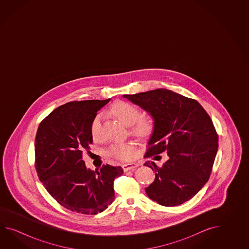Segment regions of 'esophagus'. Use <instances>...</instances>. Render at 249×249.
<instances>
[{"mask_svg":"<svg viewBox=\"0 0 249 249\" xmlns=\"http://www.w3.org/2000/svg\"><path fill=\"white\" fill-rule=\"evenodd\" d=\"M138 164H134V163H130V164H123V169L124 172H127L129 170H134L136 167H138Z\"/></svg>","mask_w":249,"mask_h":249,"instance_id":"esophagus-1","label":"esophagus"}]
</instances>
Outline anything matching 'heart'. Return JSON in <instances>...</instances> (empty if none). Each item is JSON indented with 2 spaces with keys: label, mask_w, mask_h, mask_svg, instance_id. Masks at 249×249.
<instances>
[{
  "label": "heart",
  "mask_w": 249,
  "mask_h": 249,
  "mask_svg": "<svg viewBox=\"0 0 249 249\" xmlns=\"http://www.w3.org/2000/svg\"><path fill=\"white\" fill-rule=\"evenodd\" d=\"M113 116L117 117L126 125H132V132L139 138H147L154 131L153 122L146 118L141 117V111L137 107L124 101H117L113 104L110 109ZM90 134L94 140L101 137V116L97 115L90 124ZM107 152L113 159L125 161L134 157L135 147L130 142H116L111 144Z\"/></svg>",
  "instance_id": "heart-1"
}]
</instances>
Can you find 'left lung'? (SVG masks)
Here are the masks:
<instances>
[{
	"instance_id": "8db88e82",
	"label": "left lung",
	"mask_w": 249,
	"mask_h": 249,
	"mask_svg": "<svg viewBox=\"0 0 249 249\" xmlns=\"http://www.w3.org/2000/svg\"><path fill=\"white\" fill-rule=\"evenodd\" d=\"M124 97L154 119L144 157L156 159L164 152L169 157L162 166L152 161L144 164L156 172L145 189L148 197L164 207L188 201L209 180L216 157L218 134L209 115L196 100L166 89Z\"/></svg>"
}]
</instances>
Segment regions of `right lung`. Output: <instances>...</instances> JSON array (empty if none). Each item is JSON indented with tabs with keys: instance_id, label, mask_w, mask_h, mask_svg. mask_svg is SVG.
Returning <instances> with one entry per match:
<instances>
[{
	"instance_id": "add662e5",
	"label": "right lung",
	"mask_w": 249,
	"mask_h": 249,
	"mask_svg": "<svg viewBox=\"0 0 249 249\" xmlns=\"http://www.w3.org/2000/svg\"><path fill=\"white\" fill-rule=\"evenodd\" d=\"M105 101H70L49 114L38 126L35 166L38 177L59 205L83 214H97L115 199L114 180L121 166L103 164L87 169L84 150L92 143L90 124Z\"/></svg>"
}]
</instances>
